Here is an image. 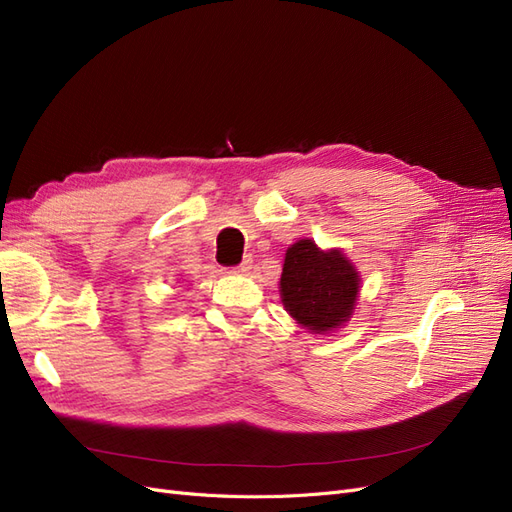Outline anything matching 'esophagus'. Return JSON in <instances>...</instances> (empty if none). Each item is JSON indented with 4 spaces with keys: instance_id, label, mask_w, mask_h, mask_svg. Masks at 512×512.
I'll use <instances>...</instances> for the list:
<instances>
[{
    "instance_id": "esophagus-1",
    "label": "esophagus",
    "mask_w": 512,
    "mask_h": 512,
    "mask_svg": "<svg viewBox=\"0 0 512 512\" xmlns=\"http://www.w3.org/2000/svg\"><path fill=\"white\" fill-rule=\"evenodd\" d=\"M250 269H252V258L250 256H245L243 258V262L239 264V267L235 269L237 273H250Z\"/></svg>"
}]
</instances>
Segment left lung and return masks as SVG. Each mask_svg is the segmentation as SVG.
<instances>
[{
	"mask_svg": "<svg viewBox=\"0 0 512 512\" xmlns=\"http://www.w3.org/2000/svg\"><path fill=\"white\" fill-rule=\"evenodd\" d=\"M360 292V275L341 250H320L311 239L290 245L279 279L281 303L315 334L349 322Z\"/></svg>",
	"mask_w": 512,
	"mask_h": 512,
	"instance_id": "1",
	"label": "left lung"
}]
</instances>
